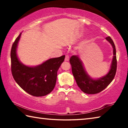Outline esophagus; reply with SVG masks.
Returning a JSON list of instances; mask_svg holds the SVG:
<instances>
[{
  "instance_id": "esophagus-1",
  "label": "esophagus",
  "mask_w": 128,
  "mask_h": 128,
  "mask_svg": "<svg viewBox=\"0 0 128 128\" xmlns=\"http://www.w3.org/2000/svg\"><path fill=\"white\" fill-rule=\"evenodd\" d=\"M69 60V56L68 55H66L65 58V62H68Z\"/></svg>"
}]
</instances>
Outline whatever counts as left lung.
<instances>
[{
    "label": "left lung",
    "instance_id": "8db88e82",
    "mask_svg": "<svg viewBox=\"0 0 128 128\" xmlns=\"http://www.w3.org/2000/svg\"><path fill=\"white\" fill-rule=\"evenodd\" d=\"M113 48L112 58L110 69L105 76L97 79L92 78L86 72L83 62L78 55H73L69 62L72 66V71L77 84L82 92L88 94H95L100 92L107 87L115 76L117 69L116 48L110 36L106 38Z\"/></svg>",
    "mask_w": 128,
    "mask_h": 128
}]
</instances>
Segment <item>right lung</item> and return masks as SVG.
<instances>
[{
	"mask_svg": "<svg viewBox=\"0 0 128 128\" xmlns=\"http://www.w3.org/2000/svg\"><path fill=\"white\" fill-rule=\"evenodd\" d=\"M21 36V33L13 43L10 51L13 77L17 84L28 94L34 96H45L55 88L58 70L64 62L65 55L51 58L36 66H26L20 61L17 55Z\"/></svg>",
	"mask_w": 128,
	"mask_h": 128,
	"instance_id": "obj_1",
	"label": "right lung"
}]
</instances>
